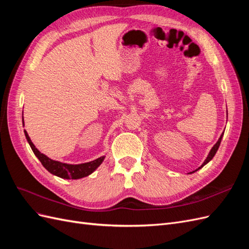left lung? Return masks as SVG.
Instances as JSON below:
<instances>
[{
    "mask_svg": "<svg viewBox=\"0 0 249 249\" xmlns=\"http://www.w3.org/2000/svg\"><path fill=\"white\" fill-rule=\"evenodd\" d=\"M222 137H223V133L221 134V136L219 137V139H218V141L215 143V145L211 148V150H210V153H209V155H208V157H207V159L205 160V162H203L202 164H201V166L200 167H198L196 170H194V171H192V172H190V173H193V172H195V171H197L198 169H200V168H202L203 166H205L206 164H208L211 160L213 159V157L215 156V154L217 153V150H218V148H219V145H220V142H221V139H222Z\"/></svg>",
    "mask_w": 249,
    "mask_h": 249,
    "instance_id": "obj_1",
    "label": "left lung"
}]
</instances>
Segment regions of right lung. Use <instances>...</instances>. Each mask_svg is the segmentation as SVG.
I'll return each instance as SVG.
<instances>
[{
  "label": "right lung",
  "instance_id": "right-lung-1",
  "mask_svg": "<svg viewBox=\"0 0 249 249\" xmlns=\"http://www.w3.org/2000/svg\"><path fill=\"white\" fill-rule=\"evenodd\" d=\"M22 124H24V116H22ZM25 136L27 138V141L29 142L30 146H31L34 155L38 158V160L41 162L43 167L46 168L49 172H51L52 175L57 176L61 178L78 179V178L88 177L100 166L105 159V156H103V157L97 158V159L91 162L82 163V164H66V163L52 160L46 155L41 154L39 150L35 147L26 130H25Z\"/></svg>",
  "mask_w": 249,
  "mask_h": 249
}]
</instances>
